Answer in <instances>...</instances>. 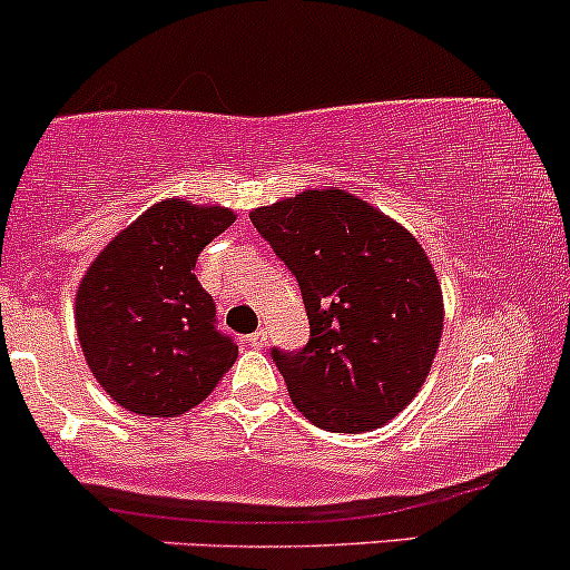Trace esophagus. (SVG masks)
Masks as SVG:
<instances>
[{
  "label": "esophagus",
  "mask_w": 570,
  "mask_h": 570,
  "mask_svg": "<svg viewBox=\"0 0 570 570\" xmlns=\"http://www.w3.org/2000/svg\"><path fill=\"white\" fill-rule=\"evenodd\" d=\"M266 340H268V334L263 332V328H258L255 334H249V345L258 347V351H261V347H266Z\"/></svg>",
  "instance_id": "obj_1"
}]
</instances>
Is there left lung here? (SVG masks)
I'll use <instances>...</instances> for the list:
<instances>
[{
  "label": "left lung",
  "mask_w": 570,
  "mask_h": 570,
  "mask_svg": "<svg viewBox=\"0 0 570 570\" xmlns=\"http://www.w3.org/2000/svg\"><path fill=\"white\" fill-rule=\"evenodd\" d=\"M296 274L304 351H274L293 405L328 432L389 424L419 394L443 336V291L405 225L340 187L249 212Z\"/></svg>",
  "instance_id": "1"
}]
</instances>
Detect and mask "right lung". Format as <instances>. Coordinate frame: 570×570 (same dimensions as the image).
<instances>
[{"instance_id":"1","label":"right lung","mask_w":570,"mask_h":570,"mask_svg":"<svg viewBox=\"0 0 570 570\" xmlns=\"http://www.w3.org/2000/svg\"><path fill=\"white\" fill-rule=\"evenodd\" d=\"M236 223L228 206L165 198L100 249L76 291V328L91 375L116 405L174 419L200 405L238 345L214 328L195 261Z\"/></svg>"}]
</instances>
